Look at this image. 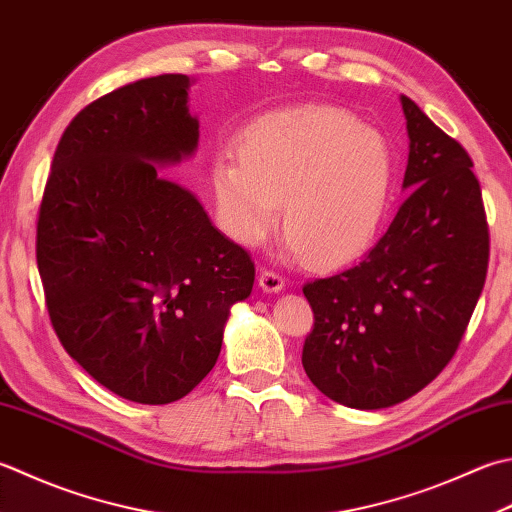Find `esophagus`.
I'll use <instances>...</instances> for the list:
<instances>
[{
  "label": "esophagus",
  "instance_id": "esophagus-1",
  "mask_svg": "<svg viewBox=\"0 0 512 512\" xmlns=\"http://www.w3.org/2000/svg\"><path fill=\"white\" fill-rule=\"evenodd\" d=\"M284 282L286 279L279 273H275V270L264 268L262 273H259V286H262L264 293H277V290L284 288Z\"/></svg>",
  "mask_w": 512,
  "mask_h": 512
}]
</instances>
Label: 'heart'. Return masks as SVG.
I'll use <instances>...</instances> for the list:
<instances>
[{
    "instance_id": "b5f03b06",
    "label": "heart",
    "mask_w": 512,
    "mask_h": 512,
    "mask_svg": "<svg viewBox=\"0 0 512 512\" xmlns=\"http://www.w3.org/2000/svg\"><path fill=\"white\" fill-rule=\"evenodd\" d=\"M239 153L210 168L219 222L235 242H262L282 204L286 244L308 266H346L375 244L393 195V148L348 110L270 115L246 130Z\"/></svg>"
}]
</instances>
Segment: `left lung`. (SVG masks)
Segmentation results:
<instances>
[{
  "label": "left lung",
  "instance_id": "obj_1",
  "mask_svg": "<svg viewBox=\"0 0 512 512\" xmlns=\"http://www.w3.org/2000/svg\"><path fill=\"white\" fill-rule=\"evenodd\" d=\"M404 188L357 266L304 284L313 308L302 364L337 404L377 410L426 388L455 357L488 273L490 237L473 159L402 95Z\"/></svg>",
  "mask_w": 512,
  "mask_h": 512
}]
</instances>
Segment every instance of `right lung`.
<instances>
[{"label": "right lung", "mask_w": 512, "mask_h": 512, "mask_svg": "<svg viewBox=\"0 0 512 512\" xmlns=\"http://www.w3.org/2000/svg\"><path fill=\"white\" fill-rule=\"evenodd\" d=\"M186 99V75H157L79 110L37 215V268L59 342L90 377L137 404L177 402L202 382L228 308L255 282L248 250L153 166L197 146Z\"/></svg>", "instance_id": "add662e5"}]
</instances>
